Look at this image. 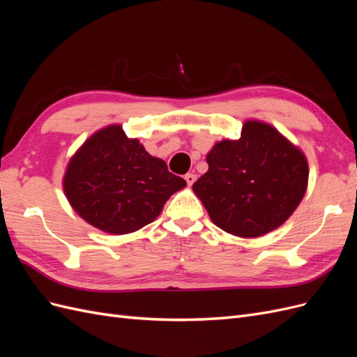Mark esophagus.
Returning <instances> with one entry per match:
<instances>
[{"label": "esophagus", "mask_w": 357, "mask_h": 357, "mask_svg": "<svg viewBox=\"0 0 357 357\" xmlns=\"http://www.w3.org/2000/svg\"><path fill=\"white\" fill-rule=\"evenodd\" d=\"M185 180H186V183L189 186H192L193 183H195V180H197V176L193 174V172H188V174L185 176Z\"/></svg>", "instance_id": "34e87169"}]
</instances>
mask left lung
I'll return each instance as SVG.
<instances>
[{"label": "left lung", "instance_id": "left-lung-1", "mask_svg": "<svg viewBox=\"0 0 357 357\" xmlns=\"http://www.w3.org/2000/svg\"><path fill=\"white\" fill-rule=\"evenodd\" d=\"M193 192L220 229L253 238L283 225L304 198L305 156L275 128L244 123L240 139L215 143Z\"/></svg>", "mask_w": 357, "mask_h": 357}]
</instances>
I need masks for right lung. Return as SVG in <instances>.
<instances>
[{"mask_svg": "<svg viewBox=\"0 0 357 357\" xmlns=\"http://www.w3.org/2000/svg\"><path fill=\"white\" fill-rule=\"evenodd\" d=\"M186 186L138 139L114 125L93 134L70 160L63 190L82 219L109 234L152 223L172 193Z\"/></svg>", "mask_w": 357, "mask_h": 357, "instance_id": "right-lung-1", "label": "right lung"}]
</instances>
